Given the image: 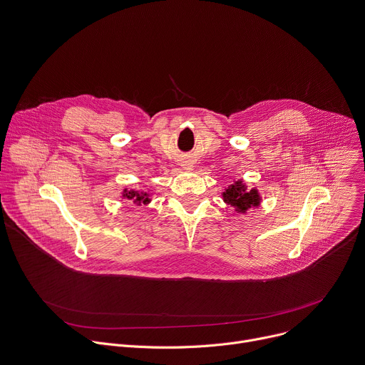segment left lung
Segmentation results:
<instances>
[{
  "mask_svg": "<svg viewBox=\"0 0 365 365\" xmlns=\"http://www.w3.org/2000/svg\"><path fill=\"white\" fill-rule=\"evenodd\" d=\"M224 200L232 206H237L241 212H245L248 207L258 206L259 196L254 189L247 192L242 182L238 180L235 185H231L227 192H224Z\"/></svg>",
  "mask_w": 365,
  "mask_h": 365,
  "instance_id": "left-lung-1",
  "label": "left lung"
}]
</instances>
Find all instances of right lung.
I'll return each instance as SVG.
<instances>
[{"mask_svg": "<svg viewBox=\"0 0 365 365\" xmlns=\"http://www.w3.org/2000/svg\"><path fill=\"white\" fill-rule=\"evenodd\" d=\"M127 199H134V200H137L138 203H145V202H148V199L147 197H144L141 193H137V192H127L125 195H124Z\"/></svg>", "mask_w": 365, "mask_h": 365, "instance_id": "add662e5", "label": "right lung"}]
</instances>
